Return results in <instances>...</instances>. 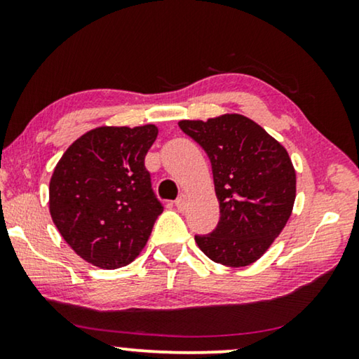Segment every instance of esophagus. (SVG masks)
<instances>
[{"instance_id":"esophagus-1","label":"esophagus","mask_w":359,"mask_h":359,"mask_svg":"<svg viewBox=\"0 0 359 359\" xmlns=\"http://www.w3.org/2000/svg\"><path fill=\"white\" fill-rule=\"evenodd\" d=\"M175 205L178 208V210H184L186 205H188V196H186L184 193L180 194V198L175 201Z\"/></svg>"}]
</instances>
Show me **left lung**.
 Masks as SVG:
<instances>
[{
    "label": "left lung",
    "instance_id": "1",
    "mask_svg": "<svg viewBox=\"0 0 359 359\" xmlns=\"http://www.w3.org/2000/svg\"><path fill=\"white\" fill-rule=\"evenodd\" d=\"M212 165L220 219L194 240L205 257L225 266H248L263 257L291 217L296 170L287 151L242 114L180 121Z\"/></svg>",
    "mask_w": 359,
    "mask_h": 359
}]
</instances>
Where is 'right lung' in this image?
Instances as JSON below:
<instances>
[{"instance_id":"1","label":"right lung","mask_w":359,"mask_h":359,"mask_svg":"<svg viewBox=\"0 0 359 359\" xmlns=\"http://www.w3.org/2000/svg\"><path fill=\"white\" fill-rule=\"evenodd\" d=\"M154 124L96 127L68 147L53 170L48 209L78 257L102 269L139 257L163 205L151 189L147 151Z\"/></svg>"}]
</instances>
